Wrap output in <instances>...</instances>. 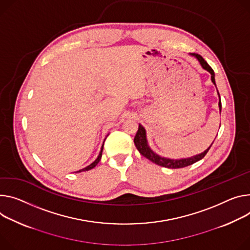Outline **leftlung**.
<instances>
[{
  "instance_id": "8db88e82",
  "label": "left lung",
  "mask_w": 250,
  "mask_h": 250,
  "mask_svg": "<svg viewBox=\"0 0 250 250\" xmlns=\"http://www.w3.org/2000/svg\"><path fill=\"white\" fill-rule=\"evenodd\" d=\"M190 55L195 57L198 60V62H200L201 66L203 67L204 70H207L208 72L210 73L211 82L214 83V85H216L215 84V80H214V72L210 67V65L206 61H204V59L200 55H197V54H190ZM217 94H218V97H219L218 106H219V110L221 111L220 96H219L218 92H217ZM133 142H134V145H135V146H137L138 150L141 152V154H143L145 157H146L147 160H149L153 164H155L157 166L164 167H167V168H181V167H188L190 165H193L194 163L202 160V158L206 156V154L208 153V151L209 150L210 146L213 144L212 143L208 149H206L203 152H201L199 154H196L194 156L188 157V158H180V160H170V158H167V157H163L161 155H158V154H156L155 152H153L151 150V148L148 146V144H147V141H146V129L142 125H139V129L137 131V134H135Z\"/></svg>"
}]
</instances>
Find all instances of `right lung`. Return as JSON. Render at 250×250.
<instances>
[{
  "label": "right lung",
  "instance_id": "1",
  "mask_svg": "<svg viewBox=\"0 0 250 250\" xmlns=\"http://www.w3.org/2000/svg\"><path fill=\"white\" fill-rule=\"evenodd\" d=\"M103 149H104V145L102 146V148H101V151H100V154H99V156L97 157V160L93 163V164H90L89 166H87L86 167H84V168H83V169H80L79 171H77V172H82V171H87V170H89V169H92V168H94L99 163H100V161H101V158H102V153H103Z\"/></svg>",
  "mask_w": 250,
  "mask_h": 250
}]
</instances>
